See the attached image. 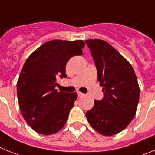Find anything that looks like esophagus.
Here are the masks:
<instances>
[{"label":"esophagus","instance_id":"1","mask_svg":"<svg viewBox=\"0 0 155 155\" xmlns=\"http://www.w3.org/2000/svg\"><path fill=\"white\" fill-rule=\"evenodd\" d=\"M78 95L79 98H81V97L84 96V94H83V93H81V92H80V91H78Z\"/></svg>","mask_w":155,"mask_h":155}]
</instances>
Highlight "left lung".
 Listing matches in <instances>:
<instances>
[{"instance_id":"left-lung-1","label":"left lung","mask_w":155,"mask_h":155,"mask_svg":"<svg viewBox=\"0 0 155 155\" xmlns=\"http://www.w3.org/2000/svg\"><path fill=\"white\" fill-rule=\"evenodd\" d=\"M97 69L104 96L94 100L85 116L90 125L104 136L118 134L136 114L140 88L130 64L113 46L101 39L85 40Z\"/></svg>"}]
</instances>
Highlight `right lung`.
Returning <instances> with one entry per match:
<instances>
[{"label": "right lung", "instance_id": "add662e5", "mask_svg": "<svg viewBox=\"0 0 155 155\" xmlns=\"http://www.w3.org/2000/svg\"><path fill=\"white\" fill-rule=\"evenodd\" d=\"M84 46L82 40L49 41L25 62L17 83L19 107L37 133L50 135L65 125L78 94L57 91L56 81L67 78V63L71 57L81 55Z\"/></svg>", "mask_w": 155, "mask_h": 155}]
</instances>
